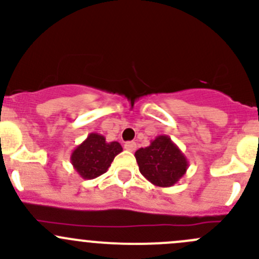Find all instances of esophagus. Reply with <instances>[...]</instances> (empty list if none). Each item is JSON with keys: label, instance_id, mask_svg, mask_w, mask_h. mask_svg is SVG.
Here are the masks:
<instances>
[{"label": "esophagus", "instance_id": "obj_1", "mask_svg": "<svg viewBox=\"0 0 259 259\" xmlns=\"http://www.w3.org/2000/svg\"><path fill=\"white\" fill-rule=\"evenodd\" d=\"M124 148L126 149L127 151H134L137 149V144L134 142H126L124 144Z\"/></svg>", "mask_w": 259, "mask_h": 259}]
</instances>
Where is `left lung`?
<instances>
[{
    "label": "left lung",
    "instance_id": "left-lung-1",
    "mask_svg": "<svg viewBox=\"0 0 259 259\" xmlns=\"http://www.w3.org/2000/svg\"><path fill=\"white\" fill-rule=\"evenodd\" d=\"M140 173L156 187H173L187 173L188 159L168 135H158L150 145L135 151Z\"/></svg>",
    "mask_w": 259,
    "mask_h": 259
}]
</instances>
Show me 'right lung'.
Returning <instances> with one entry per match:
<instances>
[{
	"label": "right lung",
	"mask_w": 259,
	"mask_h": 259,
	"mask_svg": "<svg viewBox=\"0 0 259 259\" xmlns=\"http://www.w3.org/2000/svg\"><path fill=\"white\" fill-rule=\"evenodd\" d=\"M117 142H106L104 135L90 133L85 140L72 150L70 160L82 179H95L106 173L114 158L121 153Z\"/></svg>",
	"instance_id": "add662e5"
}]
</instances>
